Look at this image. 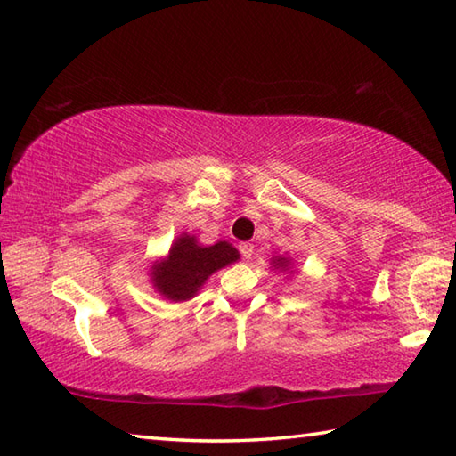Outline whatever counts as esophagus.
Wrapping results in <instances>:
<instances>
[{
	"instance_id": "obj_1",
	"label": "esophagus",
	"mask_w": 456,
	"mask_h": 456,
	"mask_svg": "<svg viewBox=\"0 0 456 456\" xmlns=\"http://www.w3.org/2000/svg\"><path fill=\"white\" fill-rule=\"evenodd\" d=\"M253 245L251 243H241V245H239V253H241V256H243V259H247V261H249V259H253Z\"/></svg>"
}]
</instances>
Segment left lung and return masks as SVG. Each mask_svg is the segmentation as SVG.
Returning <instances> with one entry per match:
<instances>
[{
    "label": "left lung",
    "instance_id": "8db88e82",
    "mask_svg": "<svg viewBox=\"0 0 456 456\" xmlns=\"http://www.w3.org/2000/svg\"><path fill=\"white\" fill-rule=\"evenodd\" d=\"M285 263H287L285 259H277V265H279V267H285Z\"/></svg>",
    "mask_w": 456,
    "mask_h": 456
}]
</instances>
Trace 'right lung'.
<instances>
[{
	"instance_id": "1",
	"label": "right lung",
	"mask_w": 456,
	"mask_h": 456,
	"mask_svg": "<svg viewBox=\"0 0 456 456\" xmlns=\"http://www.w3.org/2000/svg\"><path fill=\"white\" fill-rule=\"evenodd\" d=\"M237 259V249L227 241L201 247L197 245L195 237H179L177 243H173L167 259L153 267L155 287L167 299L185 301L197 293L211 273Z\"/></svg>"
}]
</instances>
